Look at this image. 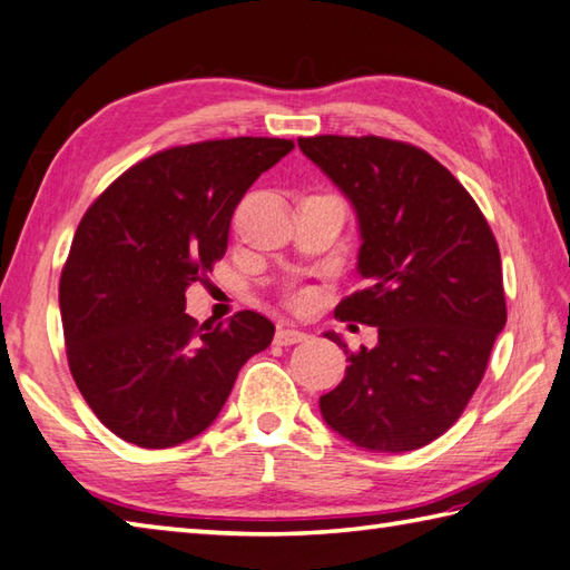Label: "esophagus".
<instances>
[{"label":"esophagus","mask_w":570,"mask_h":570,"mask_svg":"<svg viewBox=\"0 0 570 570\" xmlns=\"http://www.w3.org/2000/svg\"><path fill=\"white\" fill-rule=\"evenodd\" d=\"M305 340H307V334L299 330H293V327H277V332H275V344H281V346H289V344H297Z\"/></svg>","instance_id":"34e87169"}]
</instances>
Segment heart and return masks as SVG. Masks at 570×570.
<instances>
[{"mask_svg": "<svg viewBox=\"0 0 570 570\" xmlns=\"http://www.w3.org/2000/svg\"><path fill=\"white\" fill-rule=\"evenodd\" d=\"M307 299H309L307 293H293V295H289V302H293V305H305Z\"/></svg>", "mask_w": 570, "mask_h": 570, "instance_id": "1", "label": "heart"}]
</instances>
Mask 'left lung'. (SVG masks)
Segmentation results:
<instances>
[{
    "label": "left lung",
    "instance_id": "1",
    "mask_svg": "<svg viewBox=\"0 0 570 570\" xmlns=\"http://www.w3.org/2000/svg\"><path fill=\"white\" fill-rule=\"evenodd\" d=\"M354 206L364 289L334 315L379 327L324 393V423L356 448L409 452L458 421L484 376L507 305L502 258L468 189L423 149L383 137H299Z\"/></svg>",
    "mask_w": 570,
    "mask_h": 570
}]
</instances>
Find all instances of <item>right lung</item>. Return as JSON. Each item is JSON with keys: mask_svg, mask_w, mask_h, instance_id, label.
Segmentation results:
<instances>
[{"mask_svg": "<svg viewBox=\"0 0 570 570\" xmlns=\"http://www.w3.org/2000/svg\"><path fill=\"white\" fill-rule=\"evenodd\" d=\"M289 139L234 137L157 153L102 191L76 230L58 287L68 366L100 423L161 450L204 433L275 324L243 309L189 317L187 287L224 258L250 184Z\"/></svg>", "mask_w": 570, "mask_h": 570, "instance_id": "1", "label": "right lung"}]
</instances>
